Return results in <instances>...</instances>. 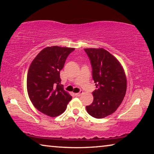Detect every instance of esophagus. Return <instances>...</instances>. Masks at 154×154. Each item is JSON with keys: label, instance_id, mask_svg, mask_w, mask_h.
<instances>
[{"label": "esophagus", "instance_id": "1", "mask_svg": "<svg viewBox=\"0 0 154 154\" xmlns=\"http://www.w3.org/2000/svg\"><path fill=\"white\" fill-rule=\"evenodd\" d=\"M82 93H83V91H80L79 92H78V93H76V94H75V95L76 96H80L82 94Z\"/></svg>", "mask_w": 154, "mask_h": 154}]
</instances>
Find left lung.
Wrapping results in <instances>:
<instances>
[{
  "label": "left lung",
  "mask_w": 154,
  "mask_h": 154,
  "mask_svg": "<svg viewBox=\"0 0 154 154\" xmlns=\"http://www.w3.org/2000/svg\"><path fill=\"white\" fill-rule=\"evenodd\" d=\"M90 60L92 78L97 89L94 100L86 110L95 118H104L114 113L126 94L127 81L123 67L117 58L103 48L84 49Z\"/></svg>",
  "instance_id": "8db88e82"
}]
</instances>
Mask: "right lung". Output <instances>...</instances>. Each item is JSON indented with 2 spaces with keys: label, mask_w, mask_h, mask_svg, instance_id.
<instances>
[{
  "label": "right lung",
  "mask_w": 154,
  "mask_h": 154,
  "mask_svg": "<svg viewBox=\"0 0 154 154\" xmlns=\"http://www.w3.org/2000/svg\"><path fill=\"white\" fill-rule=\"evenodd\" d=\"M75 48L48 47L30 64L27 75V91L35 107L49 117L64 113L72 96L60 84V72Z\"/></svg>",
  "instance_id": "1"
}]
</instances>
